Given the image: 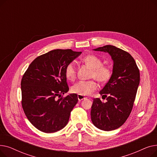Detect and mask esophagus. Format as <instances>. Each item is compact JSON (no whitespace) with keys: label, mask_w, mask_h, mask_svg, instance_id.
Wrapping results in <instances>:
<instances>
[{"label":"esophagus","mask_w":157,"mask_h":157,"mask_svg":"<svg viewBox=\"0 0 157 157\" xmlns=\"http://www.w3.org/2000/svg\"><path fill=\"white\" fill-rule=\"evenodd\" d=\"M78 100H79V101H82V100L85 99V98L86 97H84V96H83V95H78Z\"/></svg>","instance_id":"esophagus-1"}]
</instances>
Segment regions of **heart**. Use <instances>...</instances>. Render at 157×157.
Instances as JSON below:
<instances>
[{
  "mask_svg": "<svg viewBox=\"0 0 157 157\" xmlns=\"http://www.w3.org/2000/svg\"><path fill=\"white\" fill-rule=\"evenodd\" d=\"M83 61L90 66L93 71L91 77L95 78L100 83H105L109 81L112 76V70L108 65H103L102 60L95 55H88L83 58ZM65 75L69 81H74L76 76V62H70L65 68ZM98 88V84L95 80L79 81L74 84L71 90L74 94L80 95H90Z\"/></svg>",
  "mask_w": 157,
  "mask_h": 157,
  "instance_id": "b5f03b06",
  "label": "heart"
}]
</instances>
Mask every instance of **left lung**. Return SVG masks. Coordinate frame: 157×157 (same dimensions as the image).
Here are the masks:
<instances>
[{
    "label": "left lung",
    "mask_w": 157,
    "mask_h": 157,
    "mask_svg": "<svg viewBox=\"0 0 157 157\" xmlns=\"http://www.w3.org/2000/svg\"><path fill=\"white\" fill-rule=\"evenodd\" d=\"M94 50L108 53L114 63L112 76L99 92L107 102L94 98L91 120L98 128L113 130L126 121L132 109L140 81L139 70L134 58L116 46L105 45Z\"/></svg>",
    "instance_id": "1"
}]
</instances>
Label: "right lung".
I'll return each mask as SVG.
<instances>
[{
    "label": "right lung",
    "instance_id": "right-lung-1",
    "mask_svg": "<svg viewBox=\"0 0 157 157\" xmlns=\"http://www.w3.org/2000/svg\"><path fill=\"white\" fill-rule=\"evenodd\" d=\"M81 52L57 49L37 56L29 66L21 81V105L27 118L38 130L52 133L67 124L78 101L69 91L65 68Z\"/></svg>",
    "mask_w": 157,
    "mask_h": 157
}]
</instances>
